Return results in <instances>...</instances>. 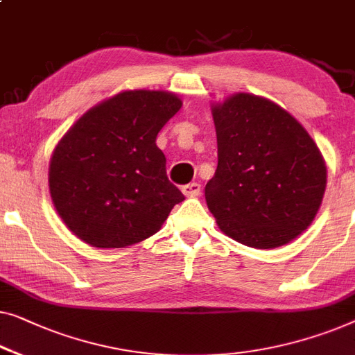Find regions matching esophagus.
<instances>
[{"mask_svg": "<svg viewBox=\"0 0 355 355\" xmlns=\"http://www.w3.org/2000/svg\"><path fill=\"white\" fill-rule=\"evenodd\" d=\"M181 190H182V193L186 195V197L193 198V197H198L202 187H200V184H197V182H190V184H187V186H182Z\"/></svg>", "mask_w": 355, "mask_h": 355, "instance_id": "obj_1", "label": "esophagus"}]
</instances>
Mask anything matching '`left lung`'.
<instances>
[{
	"instance_id": "left-lung-1",
	"label": "left lung",
	"mask_w": 355,
	"mask_h": 355,
	"mask_svg": "<svg viewBox=\"0 0 355 355\" xmlns=\"http://www.w3.org/2000/svg\"><path fill=\"white\" fill-rule=\"evenodd\" d=\"M218 168L205 187L219 229L241 245L290 243L314 220L327 166L304 126L266 97L237 92L213 104Z\"/></svg>"
}]
</instances>
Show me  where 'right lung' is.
Segmentation results:
<instances>
[{
    "mask_svg": "<svg viewBox=\"0 0 355 355\" xmlns=\"http://www.w3.org/2000/svg\"><path fill=\"white\" fill-rule=\"evenodd\" d=\"M182 101L168 91H123L62 136L49 162V193L67 227L94 248H126L162 229L184 195L168 181L157 135Z\"/></svg>",
    "mask_w": 355,
    "mask_h": 355,
    "instance_id": "1",
    "label": "right lung"
}]
</instances>
